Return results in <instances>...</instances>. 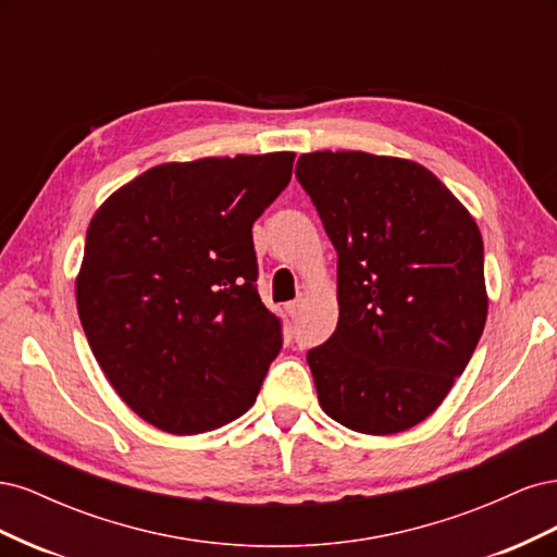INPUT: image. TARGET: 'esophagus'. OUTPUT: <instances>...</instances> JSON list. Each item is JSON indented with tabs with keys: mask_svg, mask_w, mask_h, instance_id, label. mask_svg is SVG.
I'll use <instances>...</instances> for the list:
<instances>
[{
	"mask_svg": "<svg viewBox=\"0 0 557 557\" xmlns=\"http://www.w3.org/2000/svg\"><path fill=\"white\" fill-rule=\"evenodd\" d=\"M285 311H288V315L297 318L301 311V301H290V305H285Z\"/></svg>",
	"mask_w": 557,
	"mask_h": 557,
	"instance_id": "obj_1",
	"label": "esophagus"
}]
</instances>
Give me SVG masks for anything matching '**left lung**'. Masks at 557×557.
Returning <instances> with one entry per match:
<instances>
[{
    "label": "left lung",
    "mask_w": 557,
    "mask_h": 557,
    "mask_svg": "<svg viewBox=\"0 0 557 557\" xmlns=\"http://www.w3.org/2000/svg\"><path fill=\"white\" fill-rule=\"evenodd\" d=\"M295 174L339 256V323L307 356L320 407L362 434L409 430L444 401L485 327L481 230L407 158L315 150Z\"/></svg>",
    "instance_id": "left-lung-1"
}]
</instances>
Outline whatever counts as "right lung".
Returning a JSON list of instances; mask_svg holds the SVG:
<instances>
[{
  "instance_id": "right-lung-1",
  "label": "right lung",
  "mask_w": 557,
  "mask_h": 557,
  "mask_svg": "<svg viewBox=\"0 0 557 557\" xmlns=\"http://www.w3.org/2000/svg\"><path fill=\"white\" fill-rule=\"evenodd\" d=\"M293 162V150L164 162L95 211L78 318L117 397L153 428L209 432L256 401L281 325L256 288L252 223Z\"/></svg>"
}]
</instances>
